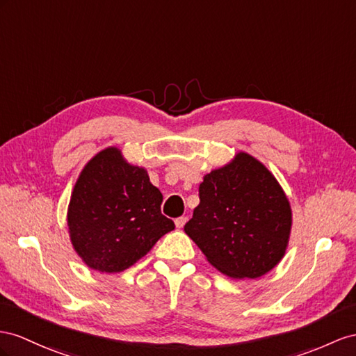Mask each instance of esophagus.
<instances>
[{"mask_svg":"<svg viewBox=\"0 0 356 356\" xmlns=\"http://www.w3.org/2000/svg\"><path fill=\"white\" fill-rule=\"evenodd\" d=\"M186 221H188L186 216H180V218H177V220L175 221V224H176L177 229H181V227H184V225L186 224Z\"/></svg>","mask_w":356,"mask_h":356,"instance_id":"obj_1","label":"esophagus"}]
</instances>
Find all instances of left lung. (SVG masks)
<instances>
[{"mask_svg": "<svg viewBox=\"0 0 356 356\" xmlns=\"http://www.w3.org/2000/svg\"><path fill=\"white\" fill-rule=\"evenodd\" d=\"M198 191L200 204L184 230L215 269L234 280H256L278 265L293 215L265 163L238 152L204 175Z\"/></svg>", "mask_w": 356, "mask_h": 356, "instance_id": "left-lung-1", "label": "left lung"}]
</instances>
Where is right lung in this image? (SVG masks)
I'll return each mask as SVG.
<instances>
[{
    "label": "right lung",
    "instance_id": "right-lung-1",
    "mask_svg": "<svg viewBox=\"0 0 356 356\" xmlns=\"http://www.w3.org/2000/svg\"><path fill=\"white\" fill-rule=\"evenodd\" d=\"M161 204L147 170L109 145L86 163L72 189L66 216L72 247L90 269L123 272L175 230Z\"/></svg>",
    "mask_w": 356,
    "mask_h": 356
}]
</instances>
